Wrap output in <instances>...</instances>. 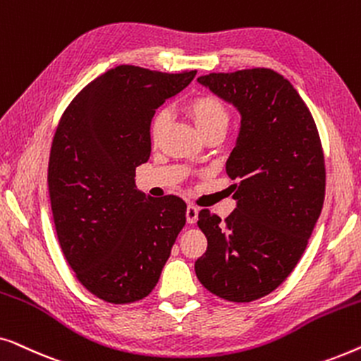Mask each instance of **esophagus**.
<instances>
[{"mask_svg": "<svg viewBox=\"0 0 361 361\" xmlns=\"http://www.w3.org/2000/svg\"><path fill=\"white\" fill-rule=\"evenodd\" d=\"M185 219H187V224H195L197 219H199V209H197L195 205H187V210H185Z\"/></svg>", "mask_w": 361, "mask_h": 361, "instance_id": "obj_1", "label": "esophagus"}]
</instances>
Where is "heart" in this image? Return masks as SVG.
I'll return each mask as SVG.
<instances>
[{
    "label": "heart",
    "mask_w": 361,
    "mask_h": 361,
    "mask_svg": "<svg viewBox=\"0 0 361 361\" xmlns=\"http://www.w3.org/2000/svg\"><path fill=\"white\" fill-rule=\"evenodd\" d=\"M185 110L204 136L215 130H226V126H228V110H226V106L216 97H212V95L192 97L190 100L187 102ZM166 123H167V113L164 110L157 111L156 115L152 116L151 128H149L152 141H156L157 137H159L162 130H164Z\"/></svg>",
    "instance_id": "obj_1"
}]
</instances>
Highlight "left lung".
I'll return each mask as SVG.
<instances>
[{"label":"left lung","mask_w":361,"mask_h":361,"mask_svg":"<svg viewBox=\"0 0 361 361\" xmlns=\"http://www.w3.org/2000/svg\"><path fill=\"white\" fill-rule=\"evenodd\" d=\"M236 106L241 126L226 161L236 209L221 221L199 212L207 251L195 274L212 294L251 302L281 286L299 263L322 212L325 162L317 126L288 78L245 68L197 78Z\"/></svg>","instance_id":"1"}]
</instances>
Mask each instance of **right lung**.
Returning <instances> with one entry per match:
<instances>
[{
  "label": "right lung",
  "instance_id": "1",
  "mask_svg": "<svg viewBox=\"0 0 361 361\" xmlns=\"http://www.w3.org/2000/svg\"><path fill=\"white\" fill-rule=\"evenodd\" d=\"M197 71L164 73L118 66L97 77L59 121L47 184L67 263L85 289L111 304L146 298L185 225V202L136 189L149 159L151 120Z\"/></svg>",
  "mask_w": 361,
  "mask_h": 361
}]
</instances>
